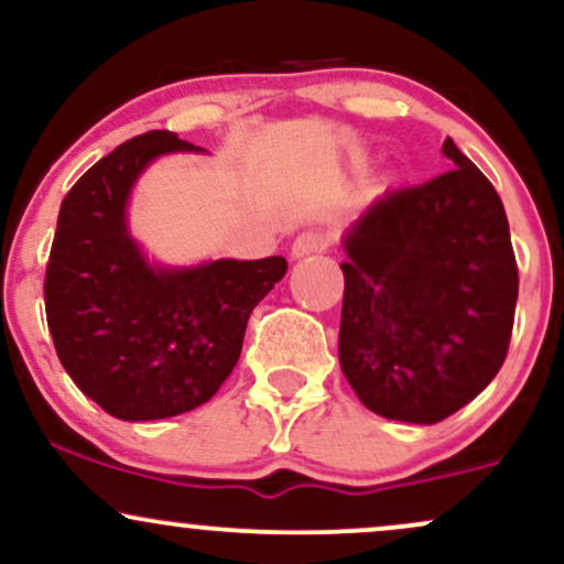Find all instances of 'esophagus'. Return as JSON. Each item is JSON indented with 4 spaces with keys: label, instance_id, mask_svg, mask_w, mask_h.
Wrapping results in <instances>:
<instances>
[{
    "label": "esophagus",
    "instance_id": "obj_1",
    "mask_svg": "<svg viewBox=\"0 0 564 564\" xmlns=\"http://www.w3.org/2000/svg\"><path fill=\"white\" fill-rule=\"evenodd\" d=\"M328 246V238L326 232L321 230H302L300 236L294 238V243H291V254L300 260V257H310V254H318Z\"/></svg>",
    "mask_w": 564,
    "mask_h": 564
}]
</instances>
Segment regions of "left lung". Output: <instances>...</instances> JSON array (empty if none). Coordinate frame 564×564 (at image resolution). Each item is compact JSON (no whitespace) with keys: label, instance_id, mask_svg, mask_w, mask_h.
<instances>
[{"label":"left lung","instance_id":"8db88e82","mask_svg":"<svg viewBox=\"0 0 564 564\" xmlns=\"http://www.w3.org/2000/svg\"><path fill=\"white\" fill-rule=\"evenodd\" d=\"M453 170L387 191L345 236L339 364L368 411L437 424L507 360L520 275L507 212L451 138Z\"/></svg>","mask_w":564,"mask_h":564}]
</instances>
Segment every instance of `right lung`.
I'll return each mask as SVG.
<instances>
[{
    "label": "right lung",
    "mask_w": 564,
    "mask_h": 564,
    "mask_svg": "<svg viewBox=\"0 0 564 564\" xmlns=\"http://www.w3.org/2000/svg\"><path fill=\"white\" fill-rule=\"evenodd\" d=\"M200 151L166 129L138 134L63 198L44 307L55 352L106 413L151 422L193 411L238 364L251 310L286 275L283 257L164 270L127 230L134 180L153 159Z\"/></svg>",
    "instance_id": "1"
}]
</instances>
